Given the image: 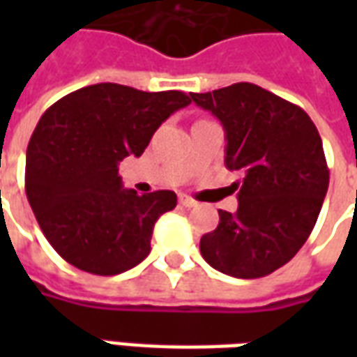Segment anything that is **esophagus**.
<instances>
[{
  "label": "esophagus",
  "instance_id": "34e87169",
  "mask_svg": "<svg viewBox=\"0 0 357 357\" xmlns=\"http://www.w3.org/2000/svg\"><path fill=\"white\" fill-rule=\"evenodd\" d=\"M179 202H181L183 206H187V208H191V206H197V201H195V199H191L189 195H179Z\"/></svg>",
  "mask_w": 357,
  "mask_h": 357
}]
</instances>
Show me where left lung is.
Instances as JSON below:
<instances>
[{
	"mask_svg": "<svg viewBox=\"0 0 357 357\" xmlns=\"http://www.w3.org/2000/svg\"><path fill=\"white\" fill-rule=\"evenodd\" d=\"M191 99L224 126L227 170L243 172L231 185L239 208L218 210L202 258L225 275H269L298 252L319 216L329 187L319 132L298 105L248 82Z\"/></svg>",
	"mask_w": 357,
	"mask_h": 357,
	"instance_id": "obj_1",
	"label": "left lung"
}]
</instances>
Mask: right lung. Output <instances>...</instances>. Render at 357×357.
<instances>
[{
	"label": "right lung",
	"instance_id": "1",
	"mask_svg": "<svg viewBox=\"0 0 357 357\" xmlns=\"http://www.w3.org/2000/svg\"><path fill=\"white\" fill-rule=\"evenodd\" d=\"M183 91L120 84L76 89L43 112L26 151L24 187L45 239L74 268L116 275L151 252L156 220L176 208L174 191L124 189L118 164L141 156Z\"/></svg>",
	"mask_w": 357,
	"mask_h": 357
}]
</instances>
